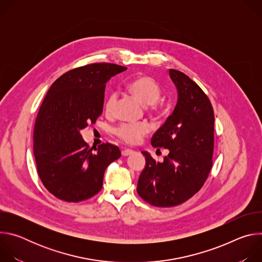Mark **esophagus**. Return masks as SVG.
<instances>
[{
    "label": "esophagus",
    "mask_w": 262,
    "mask_h": 262,
    "mask_svg": "<svg viewBox=\"0 0 262 262\" xmlns=\"http://www.w3.org/2000/svg\"><path fill=\"white\" fill-rule=\"evenodd\" d=\"M133 152H134L133 149H128V148H125V149H123V150L121 151V154H122V156H123V157L129 156V155H132Z\"/></svg>",
    "instance_id": "1"
}]
</instances>
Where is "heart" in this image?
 <instances>
[{
	"instance_id": "obj_1",
	"label": "heart",
	"mask_w": 262,
	"mask_h": 262,
	"mask_svg": "<svg viewBox=\"0 0 262 262\" xmlns=\"http://www.w3.org/2000/svg\"><path fill=\"white\" fill-rule=\"evenodd\" d=\"M128 91L140 99L144 104H147V111L155 115H161L163 108L159 104V100L163 95L161 85L151 77L140 76L133 79L127 84ZM117 94L111 93L104 102V110L106 114H112L117 103ZM151 127L146 122L138 123H122L115 128V135L123 142L135 145L142 141V139L150 132Z\"/></svg>"
}]
</instances>
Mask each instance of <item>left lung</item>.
I'll list each match as a JSON object with an SVG mask.
<instances>
[{
	"mask_svg": "<svg viewBox=\"0 0 262 262\" xmlns=\"http://www.w3.org/2000/svg\"><path fill=\"white\" fill-rule=\"evenodd\" d=\"M169 73L178 90V101L151 144L170 152L163 163H157L142 151L146 165L137 186L139 196L157 207L176 206L192 198L212 167L214 115L210 100L183 72L169 69Z\"/></svg>",
	"mask_w": 262,
	"mask_h": 262,
	"instance_id": "obj_1",
	"label": "left lung"
}]
</instances>
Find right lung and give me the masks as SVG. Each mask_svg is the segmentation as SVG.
<instances>
[{
    "mask_svg": "<svg viewBox=\"0 0 262 262\" xmlns=\"http://www.w3.org/2000/svg\"><path fill=\"white\" fill-rule=\"evenodd\" d=\"M126 69L112 63L73 68L49 89L34 126V156L46 189L66 202H81L102 188L106 167L121 157L110 143L92 148L81 129L95 123L102 113L105 84Z\"/></svg>",
    "mask_w": 262,
    "mask_h": 262,
    "instance_id": "add662e5",
    "label": "right lung"
}]
</instances>
